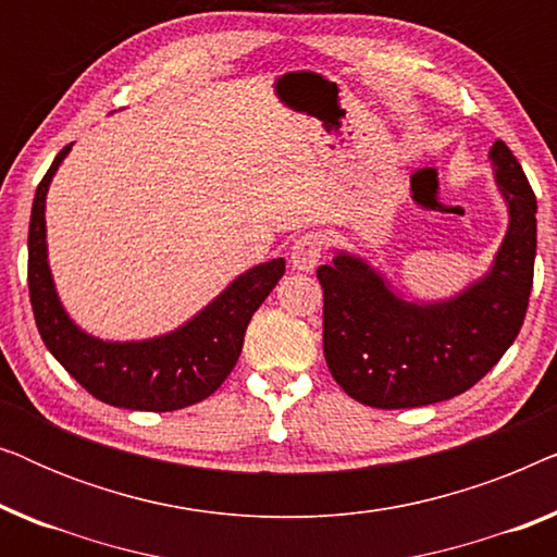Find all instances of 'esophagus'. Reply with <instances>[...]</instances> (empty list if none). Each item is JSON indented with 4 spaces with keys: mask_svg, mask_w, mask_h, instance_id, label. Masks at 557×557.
Returning a JSON list of instances; mask_svg holds the SVG:
<instances>
[{
    "mask_svg": "<svg viewBox=\"0 0 557 557\" xmlns=\"http://www.w3.org/2000/svg\"><path fill=\"white\" fill-rule=\"evenodd\" d=\"M324 253V238L319 233H304L292 246L294 271H314L319 258Z\"/></svg>",
    "mask_w": 557,
    "mask_h": 557,
    "instance_id": "obj_1",
    "label": "esophagus"
}]
</instances>
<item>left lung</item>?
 <instances>
[{"label": "left lung", "mask_w": 557, "mask_h": 557, "mask_svg": "<svg viewBox=\"0 0 557 557\" xmlns=\"http://www.w3.org/2000/svg\"><path fill=\"white\" fill-rule=\"evenodd\" d=\"M509 225L492 269L441 301H410L360 256L319 265L324 357L349 398L418 408L476 385L512 345L528 311L537 248V200L505 141L490 149Z\"/></svg>", "instance_id": "obj_1"}]
</instances>
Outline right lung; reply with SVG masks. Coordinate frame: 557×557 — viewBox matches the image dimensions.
I'll use <instances>...</instances> for the list:
<instances>
[{
  "label": "right lung",
  "instance_id": "right-lung-1",
  "mask_svg": "<svg viewBox=\"0 0 557 557\" xmlns=\"http://www.w3.org/2000/svg\"><path fill=\"white\" fill-rule=\"evenodd\" d=\"M73 144L50 164L33 200L27 235V284L35 324L52 357L94 395L128 410H180L218 391L238 362L250 317L284 276L286 261L258 263L231 281L208 307L151 339L109 342L83 332L60 304L48 263L45 197Z\"/></svg>",
  "mask_w": 557,
  "mask_h": 557
}]
</instances>
